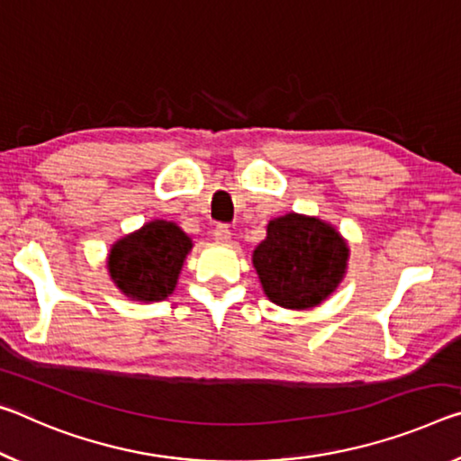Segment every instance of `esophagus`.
Segmentation results:
<instances>
[{
    "label": "esophagus",
    "mask_w": 461,
    "mask_h": 461,
    "mask_svg": "<svg viewBox=\"0 0 461 461\" xmlns=\"http://www.w3.org/2000/svg\"><path fill=\"white\" fill-rule=\"evenodd\" d=\"M230 229L226 224H218L216 229L212 230V237H214V240L216 243H221V245H226V243H230Z\"/></svg>",
    "instance_id": "obj_1"
}]
</instances>
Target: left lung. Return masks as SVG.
<instances>
[{
  "label": "left lung",
  "instance_id": "1",
  "mask_svg": "<svg viewBox=\"0 0 461 461\" xmlns=\"http://www.w3.org/2000/svg\"><path fill=\"white\" fill-rule=\"evenodd\" d=\"M263 294L288 311L322 304L347 274L349 245L319 216L284 214L267 224V237L251 255Z\"/></svg>",
  "mask_w": 461,
  "mask_h": 461
}]
</instances>
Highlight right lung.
Here are the masks:
<instances>
[{
  "instance_id": "obj_1",
  "label": "right lung",
  "mask_w": 461,
  "mask_h": 461,
  "mask_svg": "<svg viewBox=\"0 0 461 461\" xmlns=\"http://www.w3.org/2000/svg\"><path fill=\"white\" fill-rule=\"evenodd\" d=\"M192 239L171 221H150L118 239L108 253V274L126 298L159 302L173 294Z\"/></svg>"
}]
</instances>
